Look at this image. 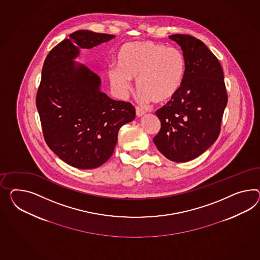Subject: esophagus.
<instances>
[{
	"label": "esophagus",
	"mask_w": 260,
	"mask_h": 260,
	"mask_svg": "<svg viewBox=\"0 0 260 260\" xmlns=\"http://www.w3.org/2000/svg\"><path fill=\"white\" fill-rule=\"evenodd\" d=\"M145 111L142 109V108H140V107H136V114H137V116L138 117H142L143 115H145Z\"/></svg>",
	"instance_id": "esophagus-1"
}]
</instances>
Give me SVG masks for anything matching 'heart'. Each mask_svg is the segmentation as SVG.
Returning <instances> with one entry per match:
<instances>
[{"label":"heart","mask_w":260,"mask_h":260,"mask_svg":"<svg viewBox=\"0 0 260 260\" xmlns=\"http://www.w3.org/2000/svg\"><path fill=\"white\" fill-rule=\"evenodd\" d=\"M118 69H110L114 89L124 97L137 79V89L143 100L164 104L174 98L182 86L185 59L179 50L150 40L127 42L116 56Z\"/></svg>","instance_id":"heart-1"}]
</instances>
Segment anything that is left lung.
Returning <instances> with one entry per match:
<instances>
[{
  "mask_svg": "<svg viewBox=\"0 0 260 260\" xmlns=\"http://www.w3.org/2000/svg\"><path fill=\"white\" fill-rule=\"evenodd\" d=\"M169 38L182 49L185 74L178 93L155 112L161 128L153 143L168 159L186 162L218 139L228 97L220 63L206 44L189 35Z\"/></svg>",
  "mask_w": 260,
  "mask_h": 260,
  "instance_id": "left-lung-1",
  "label": "left lung"
}]
</instances>
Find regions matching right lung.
I'll list each match as a JSON object with an SVG mask.
<instances>
[{
  "instance_id": "obj_1",
  "label": "right lung",
  "mask_w": 260,
  "mask_h": 260,
  "mask_svg": "<svg viewBox=\"0 0 260 260\" xmlns=\"http://www.w3.org/2000/svg\"><path fill=\"white\" fill-rule=\"evenodd\" d=\"M114 35L79 30L53 48L44 61L36 104L47 145L69 165L98 168L112 155L120 127L135 119L128 102L100 90L101 79L74 61Z\"/></svg>"
}]
</instances>
